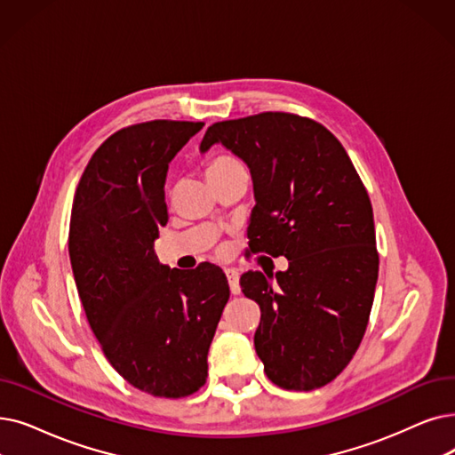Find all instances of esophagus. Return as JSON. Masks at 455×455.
Instances as JSON below:
<instances>
[{
	"label": "esophagus",
	"instance_id": "obj_1",
	"mask_svg": "<svg viewBox=\"0 0 455 455\" xmlns=\"http://www.w3.org/2000/svg\"><path fill=\"white\" fill-rule=\"evenodd\" d=\"M225 275H227V281H228L230 291H232L234 295H238V293L242 291V288H240V273L230 267V269H225Z\"/></svg>",
	"mask_w": 455,
	"mask_h": 455
}]
</instances>
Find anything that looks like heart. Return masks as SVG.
Segmentation results:
<instances>
[{
    "instance_id": "obj_1",
    "label": "heart",
    "mask_w": 455,
    "mask_h": 455,
    "mask_svg": "<svg viewBox=\"0 0 455 455\" xmlns=\"http://www.w3.org/2000/svg\"><path fill=\"white\" fill-rule=\"evenodd\" d=\"M238 171H243V167L235 162L234 157H228V156H217L206 165L208 180L223 179V176H228V174L238 172Z\"/></svg>"
}]
</instances>
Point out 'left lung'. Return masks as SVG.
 Wrapping results in <instances>:
<instances>
[{
  "label": "left lung",
  "mask_w": 455,
  "mask_h": 455,
  "mask_svg": "<svg viewBox=\"0 0 455 455\" xmlns=\"http://www.w3.org/2000/svg\"><path fill=\"white\" fill-rule=\"evenodd\" d=\"M213 145L249 167L251 251L288 259L275 276L240 279L262 312L256 355L275 385L320 388L347 366L370 318L379 256L368 193L340 141L310 118L260 113L215 123L201 154Z\"/></svg>",
  "instance_id": "1"
}]
</instances>
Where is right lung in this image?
I'll list each match as a JSON object with an SVG mask.
<instances>
[{
    "mask_svg": "<svg viewBox=\"0 0 455 455\" xmlns=\"http://www.w3.org/2000/svg\"><path fill=\"white\" fill-rule=\"evenodd\" d=\"M204 123L152 121L113 133L77 184L68 234L74 279L111 366L143 392L184 398L208 378V349L230 298L221 267L157 260L172 157Z\"/></svg>",
    "mask_w": 455,
    "mask_h": 455,
    "instance_id": "add662e5",
    "label": "right lung"
}]
</instances>
